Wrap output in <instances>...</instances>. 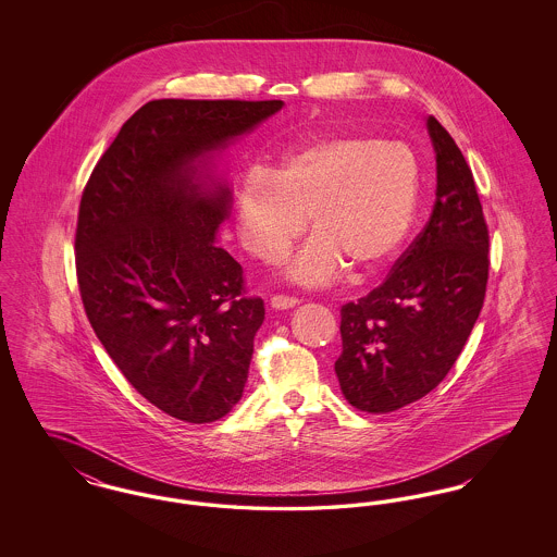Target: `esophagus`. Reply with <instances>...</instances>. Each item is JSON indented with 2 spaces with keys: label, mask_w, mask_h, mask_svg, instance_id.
Returning a JSON list of instances; mask_svg holds the SVG:
<instances>
[{
  "label": "esophagus",
  "mask_w": 557,
  "mask_h": 557,
  "mask_svg": "<svg viewBox=\"0 0 557 557\" xmlns=\"http://www.w3.org/2000/svg\"><path fill=\"white\" fill-rule=\"evenodd\" d=\"M300 300L296 296H284V294H273L271 296V307L273 309H292L296 307Z\"/></svg>",
  "instance_id": "1"
}]
</instances>
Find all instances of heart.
<instances>
[{
  "label": "heart",
  "mask_w": 557,
  "mask_h": 557,
  "mask_svg": "<svg viewBox=\"0 0 557 557\" xmlns=\"http://www.w3.org/2000/svg\"><path fill=\"white\" fill-rule=\"evenodd\" d=\"M420 191L413 152L400 141L334 133L290 150L273 173L255 169L238 189L239 242L265 263L282 261L309 227L288 277L302 286L388 263L407 238Z\"/></svg>",
  "instance_id": "b5f03b06"
}]
</instances>
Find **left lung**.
<instances>
[{
  "label": "left lung",
  "instance_id": "1",
  "mask_svg": "<svg viewBox=\"0 0 557 557\" xmlns=\"http://www.w3.org/2000/svg\"><path fill=\"white\" fill-rule=\"evenodd\" d=\"M436 202L386 280L341 309V391L359 411L388 413L436 388L461 355L484 305L488 225L472 169L428 116Z\"/></svg>",
  "mask_w": 557,
  "mask_h": 557
}]
</instances>
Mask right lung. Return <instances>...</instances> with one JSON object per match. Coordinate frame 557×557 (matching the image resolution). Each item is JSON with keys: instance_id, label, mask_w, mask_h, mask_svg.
<instances>
[{"instance_id": "1", "label": "right lung", "mask_w": 557, "mask_h": 557, "mask_svg": "<svg viewBox=\"0 0 557 557\" xmlns=\"http://www.w3.org/2000/svg\"><path fill=\"white\" fill-rule=\"evenodd\" d=\"M282 100H152L121 127L81 196L75 263L96 336L166 416L209 424L238 403L265 319L244 271L214 246L230 189L194 160L250 132Z\"/></svg>"}]
</instances>
